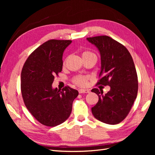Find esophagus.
Instances as JSON below:
<instances>
[{
	"mask_svg": "<svg viewBox=\"0 0 155 155\" xmlns=\"http://www.w3.org/2000/svg\"><path fill=\"white\" fill-rule=\"evenodd\" d=\"M91 91L88 90V89H83V88H81L79 89V92L81 94V93H89Z\"/></svg>",
	"mask_w": 155,
	"mask_h": 155,
	"instance_id": "1",
	"label": "esophagus"
}]
</instances>
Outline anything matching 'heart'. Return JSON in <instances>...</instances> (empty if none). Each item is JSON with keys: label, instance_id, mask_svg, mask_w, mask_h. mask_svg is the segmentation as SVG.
<instances>
[{"label": "heart", "instance_id": "b5f03b06", "mask_svg": "<svg viewBox=\"0 0 155 155\" xmlns=\"http://www.w3.org/2000/svg\"><path fill=\"white\" fill-rule=\"evenodd\" d=\"M85 54H93L89 52V51H85V52H83V55H85ZM87 81H88V77L84 76H78L74 79V81L75 82V83H76L77 85H81V86H85L87 84Z\"/></svg>", "mask_w": 155, "mask_h": 155}]
</instances>
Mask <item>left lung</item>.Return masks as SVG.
<instances>
[{"label": "left lung", "instance_id": "1", "mask_svg": "<svg viewBox=\"0 0 155 155\" xmlns=\"http://www.w3.org/2000/svg\"><path fill=\"white\" fill-rule=\"evenodd\" d=\"M87 40L100 54L101 78L97 84L110 87L105 94L97 88L91 91L99 97L92 113L101 122L118 124L127 116L137 96L138 77L132 56L124 45L109 36L88 37Z\"/></svg>", "mask_w": 155, "mask_h": 155}]
</instances>
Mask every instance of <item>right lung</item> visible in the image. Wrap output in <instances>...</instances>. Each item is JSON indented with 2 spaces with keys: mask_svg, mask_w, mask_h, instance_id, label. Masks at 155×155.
I'll return each instance as SVG.
<instances>
[{
  "mask_svg": "<svg viewBox=\"0 0 155 155\" xmlns=\"http://www.w3.org/2000/svg\"><path fill=\"white\" fill-rule=\"evenodd\" d=\"M70 40H49L27 59L21 72V92L26 108L41 124L54 127L63 123L71 114L78 91L65 87H52L54 76L61 72L63 54Z\"/></svg>",
  "mask_w": 155,
  "mask_h": 155,
  "instance_id": "1",
  "label": "right lung"
}]
</instances>
